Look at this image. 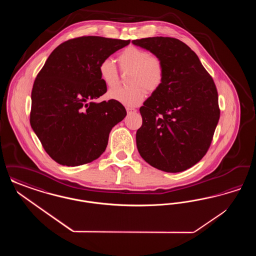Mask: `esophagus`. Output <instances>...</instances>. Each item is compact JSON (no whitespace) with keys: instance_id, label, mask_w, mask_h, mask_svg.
<instances>
[{"instance_id":"obj_1","label":"esophagus","mask_w":256,"mask_h":256,"mask_svg":"<svg viewBox=\"0 0 256 256\" xmlns=\"http://www.w3.org/2000/svg\"><path fill=\"white\" fill-rule=\"evenodd\" d=\"M126 110L128 114H130V113H135V112L137 111V110H135V108H126Z\"/></svg>"}]
</instances>
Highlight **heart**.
Segmentation results:
<instances>
[{
	"label": "heart",
	"mask_w": 256,
	"mask_h": 256,
	"mask_svg": "<svg viewBox=\"0 0 256 256\" xmlns=\"http://www.w3.org/2000/svg\"><path fill=\"white\" fill-rule=\"evenodd\" d=\"M118 62L122 73L128 76V86L116 87L108 92V98L128 108L140 104L148 93L158 91L164 80V65L158 56L150 54L146 50L128 46L118 56ZM98 74L104 84L114 87L119 82V74L113 60L108 58L100 62Z\"/></svg>",
	"instance_id": "heart-1"
}]
</instances>
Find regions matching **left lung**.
I'll list each match as a JSON object with an SVG mask.
<instances>
[{
  "mask_svg": "<svg viewBox=\"0 0 256 256\" xmlns=\"http://www.w3.org/2000/svg\"><path fill=\"white\" fill-rule=\"evenodd\" d=\"M132 44L158 56L164 80L140 108L136 145L142 158L167 172H180L206 154L220 119L218 92L195 52L172 37H148Z\"/></svg>",
  "mask_w": 256,
  "mask_h": 256,
  "instance_id": "left-lung-1",
  "label": "left lung"
}]
</instances>
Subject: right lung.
<instances>
[{
    "label": "right lung",
    "mask_w": 256,
    "mask_h": 256,
    "mask_svg": "<svg viewBox=\"0 0 256 256\" xmlns=\"http://www.w3.org/2000/svg\"><path fill=\"white\" fill-rule=\"evenodd\" d=\"M130 43L78 37L52 50L32 91L30 126L46 152L64 166H80L106 150L110 130L126 111L118 102H95L106 92L100 62Z\"/></svg>",
    "instance_id": "obj_1"
}]
</instances>
